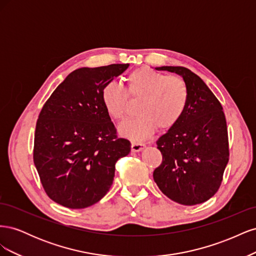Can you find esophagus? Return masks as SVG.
Instances as JSON below:
<instances>
[{
    "mask_svg": "<svg viewBox=\"0 0 256 256\" xmlns=\"http://www.w3.org/2000/svg\"><path fill=\"white\" fill-rule=\"evenodd\" d=\"M145 146H146L145 144L140 143V142H136V141H134L132 143H131V148H132L134 152H138L144 150Z\"/></svg>",
    "mask_w": 256,
    "mask_h": 256,
    "instance_id": "obj_1",
    "label": "esophagus"
}]
</instances>
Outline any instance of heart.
<instances>
[{
    "label": "heart",
    "instance_id": "b5f03b06",
    "mask_svg": "<svg viewBox=\"0 0 256 256\" xmlns=\"http://www.w3.org/2000/svg\"><path fill=\"white\" fill-rule=\"evenodd\" d=\"M127 92L120 85L108 83L102 92L106 112L116 120L127 116L129 98L140 99L136 118L122 124L120 132L136 140H144L157 126L170 129L180 120L187 109L189 90L182 78L164 76L150 68H140L127 76Z\"/></svg>",
    "mask_w": 256,
    "mask_h": 256
}]
</instances>
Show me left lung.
I'll return each mask as SVG.
<instances>
[{
  "instance_id": "8db88e82",
  "label": "left lung",
  "mask_w": 256,
  "mask_h": 256,
  "mask_svg": "<svg viewBox=\"0 0 256 256\" xmlns=\"http://www.w3.org/2000/svg\"><path fill=\"white\" fill-rule=\"evenodd\" d=\"M180 76L189 90L182 118L156 142L162 164L154 171L161 192L182 205H196L214 196L228 162V138L222 106L190 69L156 67Z\"/></svg>"
}]
</instances>
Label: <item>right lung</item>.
<instances>
[{"label": "right lung", "mask_w": 256, "mask_h": 256, "mask_svg": "<svg viewBox=\"0 0 256 256\" xmlns=\"http://www.w3.org/2000/svg\"><path fill=\"white\" fill-rule=\"evenodd\" d=\"M129 64L82 67L69 74L38 116L34 164L54 202L81 209L99 202L111 188L115 164L131 150L116 136L102 92Z\"/></svg>", "instance_id": "1"}]
</instances>
